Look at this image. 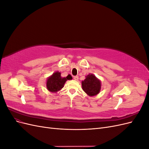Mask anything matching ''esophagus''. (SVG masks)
I'll use <instances>...</instances> for the list:
<instances>
[{
    "instance_id": "34e87169",
    "label": "esophagus",
    "mask_w": 149,
    "mask_h": 149,
    "mask_svg": "<svg viewBox=\"0 0 149 149\" xmlns=\"http://www.w3.org/2000/svg\"><path fill=\"white\" fill-rule=\"evenodd\" d=\"M73 79H74V80H78V76H73Z\"/></svg>"
}]
</instances>
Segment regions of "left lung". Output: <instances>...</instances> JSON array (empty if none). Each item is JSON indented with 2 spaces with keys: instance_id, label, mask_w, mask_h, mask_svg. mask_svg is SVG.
Listing matches in <instances>:
<instances>
[{
  "instance_id": "1",
  "label": "left lung",
  "mask_w": 149,
  "mask_h": 149,
  "mask_svg": "<svg viewBox=\"0 0 149 149\" xmlns=\"http://www.w3.org/2000/svg\"><path fill=\"white\" fill-rule=\"evenodd\" d=\"M83 91L89 96H93L97 94L101 89V82L93 74H88L82 81Z\"/></svg>"
}]
</instances>
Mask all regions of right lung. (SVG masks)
<instances>
[{
  "instance_id": "right-lung-1",
  "label": "right lung",
  "mask_w": 149,
  "mask_h": 149,
  "mask_svg": "<svg viewBox=\"0 0 149 149\" xmlns=\"http://www.w3.org/2000/svg\"><path fill=\"white\" fill-rule=\"evenodd\" d=\"M71 79L72 77L70 74L68 75L66 78H63L61 76V73L60 72L56 71L48 78L47 81V88L49 91L52 93L57 92L63 88L67 79Z\"/></svg>"
}]
</instances>
